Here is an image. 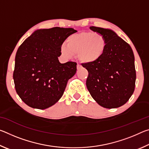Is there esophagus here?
Masks as SVG:
<instances>
[{
  "instance_id": "esophagus-1",
  "label": "esophagus",
  "mask_w": 149,
  "mask_h": 149,
  "mask_svg": "<svg viewBox=\"0 0 149 149\" xmlns=\"http://www.w3.org/2000/svg\"><path fill=\"white\" fill-rule=\"evenodd\" d=\"M81 68V65H79V64H77V70H79Z\"/></svg>"
}]
</instances>
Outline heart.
Segmentation results:
<instances>
[{
    "instance_id": "heart-1",
    "label": "heart",
    "mask_w": 149,
    "mask_h": 149,
    "mask_svg": "<svg viewBox=\"0 0 149 149\" xmlns=\"http://www.w3.org/2000/svg\"><path fill=\"white\" fill-rule=\"evenodd\" d=\"M107 48V39L101 34L81 32L70 35L67 38V43L64 42L60 46V52L66 58H71L77 54L81 62L91 64L102 58Z\"/></svg>"
}]
</instances>
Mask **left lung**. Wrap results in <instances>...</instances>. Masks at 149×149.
Instances as JSON below:
<instances>
[{
  "label": "left lung",
  "instance_id": "1",
  "mask_svg": "<svg viewBox=\"0 0 149 149\" xmlns=\"http://www.w3.org/2000/svg\"><path fill=\"white\" fill-rule=\"evenodd\" d=\"M105 37L107 48L99 61L84 64L89 72L86 85L91 97L101 107L116 108L128 101L135 90V57L130 45L110 29L91 26Z\"/></svg>",
  "mask_w": 149,
  "mask_h": 149
}]
</instances>
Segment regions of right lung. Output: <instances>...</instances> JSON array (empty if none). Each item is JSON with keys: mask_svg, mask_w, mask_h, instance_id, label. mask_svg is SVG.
Returning a JSON list of instances; mask_svg holds the SVG:
<instances>
[{"mask_svg": "<svg viewBox=\"0 0 149 149\" xmlns=\"http://www.w3.org/2000/svg\"><path fill=\"white\" fill-rule=\"evenodd\" d=\"M73 28L37 29L25 40L15 57L13 79L17 94L29 107L46 109L58 101L68 81L76 73L77 64H61L60 46Z\"/></svg>", "mask_w": 149, "mask_h": 149, "instance_id": "1", "label": "right lung"}]
</instances>
